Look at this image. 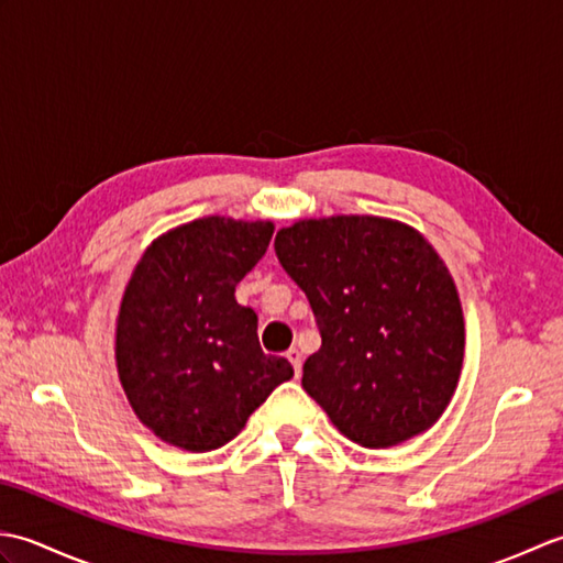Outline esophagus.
Instances as JSON below:
<instances>
[{"label":"esophagus","instance_id":"1","mask_svg":"<svg viewBox=\"0 0 563 563\" xmlns=\"http://www.w3.org/2000/svg\"><path fill=\"white\" fill-rule=\"evenodd\" d=\"M285 355H288V361L292 363L295 375H300L302 373V353H300V349H290Z\"/></svg>","mask_w":563,"mask_h":563}]
</instances>
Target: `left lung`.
Wrapping results in <instances>:
<instances>
[{
  "label": "left lung",
  "instance_id": "left-lung-1",
  "mask_svg": "<svg viewBox=\"0 0 563 563\" xmlns=\"http://www.w3.org/2000/svg\"><path fill=\"white\" fill-rule=\"evenodd\" d=\"M321 336L302 387L345 438L391 448L450 404L464 355L462 305L445 263L413 227L339 214L275 234Z\"/></svg>",
  "mask_w": 563,
  "mask_h": 563
}]
</instances>
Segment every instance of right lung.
<instances>
[{
    "mask_svg": "<svg viewBox=\"0 0 563 563\" xmlns=\"http://www.w3.org/2000/svg\"><path fill=\"white\" fill-rule=\"evenodd\" d=\"M271 236V222L202 218L162 234L135 266L118 314V375L169 445L222 448L292 377L285 357L261 351L258 317L234 297Z\"/></svg>",
    "mask_w": 563,
    "mask_h": 563,
    "instance_id": "obj_1",
    "label": "right lung"
}]
</instances>
